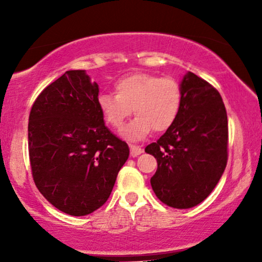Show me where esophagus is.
<instances>
[{
	"label": "esophagus",
	"mask_w": 262,
	"mask_h": 262,
	"mask_svg": "<svg viewBox=\"0 0 262 262\" xmlns=\"http://www.w3.org/2000/svg\"><path fill=\"white\" fill-rule=\"evenodd\" d=\"M130 150H131V156L132 157H136V156L141 155V154L143 152L142 148H139V146L134 145V144H130Z\"/></svg>",
	"instance_id": "obj_1"
}]
</instances>
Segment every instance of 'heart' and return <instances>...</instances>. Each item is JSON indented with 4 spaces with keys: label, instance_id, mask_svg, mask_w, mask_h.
Returning a JSON list of instances; mask_svg holds the SVG:
<instances>
[{
    "label": "heart",
    "instance_id": "1",
    "mask_svg": "<svg viewBox=\"0 0 262 262\" xmlns=\"http://www.w3.org/2000/svg\"><path fill=\"white\" fill-rule=\"evenodd\" d=\"M116 94H101L98 105L111 126L120 130L132 108L136 119L123 130L131 141L145 137L154 130L161 134L173 126L181 108L182 92L173 77L136 73L121 77L114 84Z\"/></svg>",
    "mask_w": 262,
    "mask_h": 262
}]
</instances>
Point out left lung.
I'll use <instances>...</instances> for the list:
<instances>
[{
    "label": "left lung",
    "mask_w": 262,
    "mask_h": 262,
    "mask_svg": "<svg viewBox=\"0 0 262 262\" xmlns=\"http://www.w3.org/2000/svg\"><path fill=\"white\" fill-rule=\"evenodd\" d=\"M178 119L145 152L157 160L151 187L174 209H191L205 200L228 161V117L216 88L189 71L181 82Z\"/></svg>",
    "instance_id": "obj_1"
}]
</instances>
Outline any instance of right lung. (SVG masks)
I'll list each match as a JSON object with an SVG mask.
<instances>
[{
	"label": "right lung",
	"instance_id": "add662e5",
	"mask_svg": "<svg viewBox=\"0 0 262 262\" xmlns=\"http://www.w3.org/2000/svg\"><path fill=\"white\" fill-rule=\"evenodd\" d=\"M98 96L99 85L84 70H69L38 95L30 112L34 184L71 216H85L107 202L130 155L126 143L105 125Z\"/></svg>",
	"mask_w": 262,
	"mask_h": 262
}]
</instances>
